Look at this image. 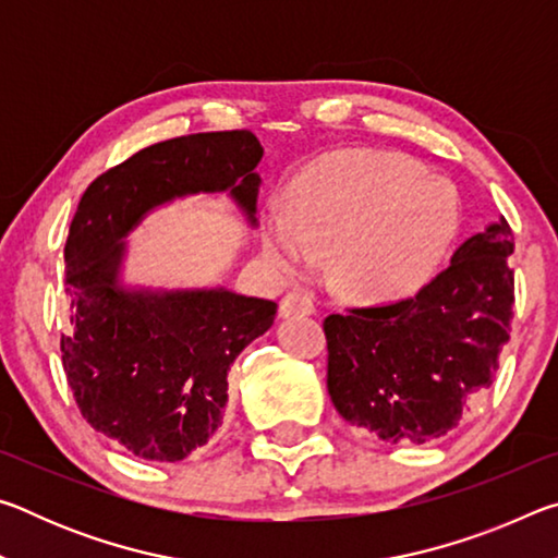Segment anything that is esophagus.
I'll return each instance as SVG.
<instances>
[{"instance_id": "obj_1", "label": "esophagus", "mask_w": 558, "mask_h": 558, "mask_svg": "<svg viewBox=\"0 0 558 558\" xmlns=\"http://www.w3.org/2000/svg\"><path fill=\"white\" fill-rule=\"evenodd\" d=\"M315 300L305 290H292L280 300V315L282 317H298V315H315Z\"/></svg>"}]
</instances>
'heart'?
<instances>
[{
  "label": "heart",
  "mask_w": 558,
  "mask_h": 558,
  "mask_svg": "<svg viewBox=\"0 0 558 558\" xmlns=\"http://www.w3.org/2000/svg\"><path fill=\"white\" fill-rule=\"evenodd\" d=\"M460 226L456 189L413 159L356 149L310 167L270 214L266 243L286 270L332 251L339 295L356 302L403 298L446 256Z\"/></svg>",
  "instance_id": "1"
}]
</instances>
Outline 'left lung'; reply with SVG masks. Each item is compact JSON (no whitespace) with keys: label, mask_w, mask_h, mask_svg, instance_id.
Masks as SVG:
<instances>
[{"label":"left lung","mask_w":558,"mask_h":558,"mask_svg":"<svg viewBox=\"0 0 558 558\" xmlns=\"http://www.w3.org/2000/svg\"><path fill=\"white\" fill-rule=\"evenodd\" d=\"M514 235L502 216L470 235L413 298L325 319L327 391L344 421L391 442L458 426L493 386L512 329Z\"/></svg>","instance_id":"8db88e82"}]
</instances>
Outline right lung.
<instances>
[{
  "label": "right lung",
  "mask_w": 558,
  "mask_h": 558,
  "mask_svg": "<svg viewBox=\"0 0 558 558\" xmlns=\"http://www.w3.org/2000/svg\"><path fill=\"white\" fill-rule=\"evenodd\" d=\"M260 157L248 130L149 145L90 182L73 216L63 372L83 418L137 458L177 462L214 436L231 364L272 325L278 305L229 290H120L118 241L147 209L194 192L229 189L256 221Z\"/></svg>",
  "instance_id": "add662e5"
}]
</instances>
